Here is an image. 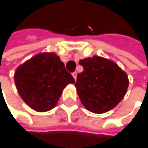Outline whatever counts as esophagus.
Returning a JSON list of instances; mask_svg holds the SVG:
<instances>
[{
  "label": "esophagus",
  "mask_w": 148,
  "mask_h": 148,
  "mask_svg": "<svg viewBox=\"0 0 148 148\" xmlns=\"http://www.w3.org/2000/svg\"><path fill=\"white\" fill-rule=\"evenodd\" d=\"M72 75H73V77L74 78V79L76 80V79H77V73H76V72H74V73L72 74Z\"/></svg>",
  "instance_id": "esophagus-1"
}]
</instances>
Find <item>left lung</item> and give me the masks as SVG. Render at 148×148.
I'll list each match as a JSON object with an SVG mask.
<instances>
[{
    "instance_id": "left-lung-1",
    "label": "left lung",
    "mask_w": 148,
    "mask_h": 148,
    "mask_svg": "<svg viewBox=\"0 0 148 148\" xmlns=\"http://www.w3.org/2000/svg\"><path fill=\"white\" fill-rule=\"evenodd\" d=\"M79 64L84 70L77 75L75 87L83 106L97 114L116 107L128 88L126 73L113 61L99 56L81 59Z\"/></svg>"
}]
</instances>
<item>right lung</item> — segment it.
Returning a JSON list of instances; mask_svg holds the SVG:
<instances>
[{
    "label": "right lung",
    "instance_id": "add662e5",
    "mask_svg": "<svg viewBox=\"0 0 148 148\" xmlns=\"http://www.w3.org/2000/svg\"><path fill=\"white\" fill-rule=\"evenodd\" d=\"M14 80L23 101L38 112L55 107L63 90L74 79L54 53H42L20 65Z\"/></svg>",
    "mask_w": 148,
    "mask_h": 148
}]
</instances>
